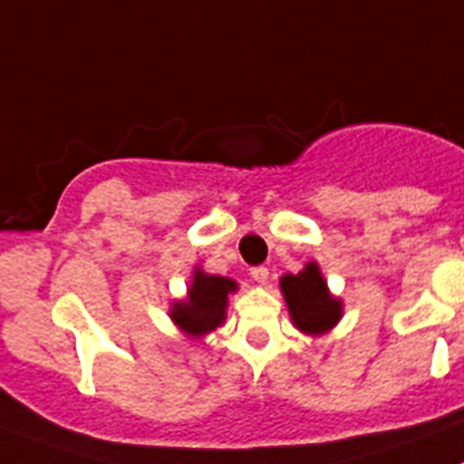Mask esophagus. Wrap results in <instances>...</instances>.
I'll list each match as a JSON object with an SVG mask.
<instances>
[{
  "label": "esophagus",
  "mask_w": 464,
  "mask_h": 464,
  "mask_svg": "<svg viewBox=\"0 0 464 464\" xmlns=\"http://www.w3.org/2000/svg\"><path fill=\"white\" fill-rule=\"evenodd\" d=\"M250 276L256 280V283H266L268 268L266 266H255V268H250Z\"/></svg>",
  "instance_id": "obj_1"
}]
</instances>
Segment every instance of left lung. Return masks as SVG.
Wrapping results in <instances>:
<instances>
[{
  "label": "left lung",
  "mask_w": 464,
  "mask_h": 464,
  "mask_svg": "<svg viewBox=\"0 0 464 464\" xmlns=\"http://www.w3.org/2000/svg\"><path fill=\"white\" fill-rule=\"evenodd\" d=\"M280 287L285 295L292 321L299 330L309 334H321L340 321V299L330 297L325 280H323L321 271L314 262L304 271H299L297 276H283Z\"/></svg>",
  "instance_id": "obj_1"
}]
</instances>
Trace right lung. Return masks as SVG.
I'll list each match as a JSON object with an SVG mask.
<instances>
[{
    "mask_svg": "<svg viewBox=\"0 0 464 464\" xmlns=\"http://www.w3.org/2000/svg\"><path fill=\"white\" fill-rule=\"evenodd\" d=\"M233 290H236L233 280L198 271L188 290V299L174 306L172 318L190 337H200L224 323L226 297Z\"/></svg>",
    "mask_w": 464,
    "mask_h": 464,
    "instance_id": "1",
    "label": "right lung"
}]
</instances>
